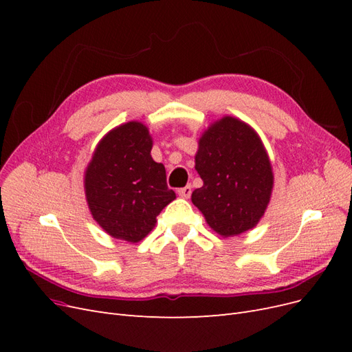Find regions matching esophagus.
I'll return each instance as SVG.
<instances>
[{
	"mask_svg": "<svg viewBox=\"0 0 352 352\" xmlns=\"http://www.w3.org/2000/svg\"><path fill=\"white\" fill-rule=\"evenodd\" d=\"M177 194H179L180 197H182V198H189L190 194H192V186L186 185V186H184V188H180V189H177Z\"/></svg>",
	"mask_w": 352,
	"mask_h": 352,
	"instance_id": "esophagus-1",
	"label": "esophagus"
}]
</instances>
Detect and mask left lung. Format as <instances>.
I'll use <instances>...</instances> for the list:
<instances>
[{
    "label": "left lung",
    "instance_id": "8db88e82",
    "mask_svg": "<svg viewBox=\"0 0 352 352\" xmlns=\"http://www.w3.org/2000/svg\"><path fill=\"white\" fill-rule=\"evenodd\" d=\"M195 168L204 185L192 202L212 230L233 236L257 225L270 201L273 172L254 129L230 116L211 124L199 140Z\"/></svg>",
    "mask_w": 352,
    "mask_h": 352
}]
</instances>
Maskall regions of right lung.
<instances>
[{
    "label": "right lung",
    "instance_id": "right-lung-1",
    "mask_svg": "<svg viewBox=\"0 0 352 352\" xmlns=\"http://www.w3.org/2000/svg\"><path fill=\"white\" fill-rule=\"evenodd\" d=\"M146 126L129 122L105 135L85 173V192L94 219L116 239L138 242L153 230L176 198L166 168L151 157Z\"/></svg>",
    "mask_w": 352,
    "mask_h": 352
}]
</instances>
